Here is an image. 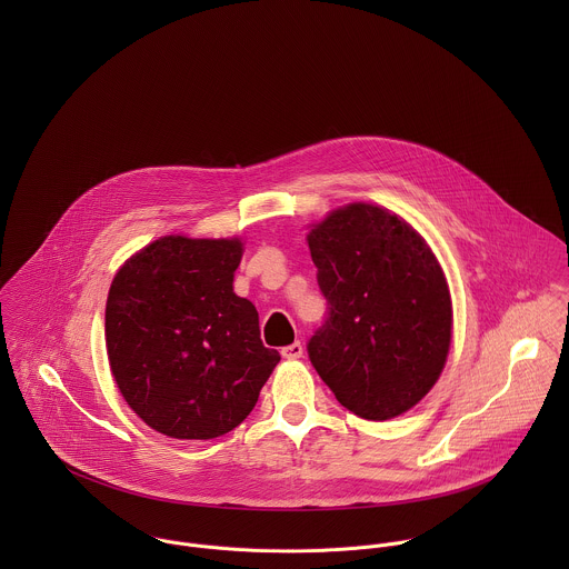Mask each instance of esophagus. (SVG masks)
Wrapping results in <instances>:
<instances>
[{
  "instance_id": "1",
  "label": "esophagus",
  "mask_w": 569,
  "mask_h": 569,
  "mask_svg": "<svg viewBox=\"0 0 569 569\" xmlns=\"http://www.w3.org/2000/svg\"><path fill=\"white\" fill-rule=\"evenodd\" d=\"M302 355H305V346L300 341H293V343L282 348V357L284 359H300Z\"/></svg>"
}]
</instances>
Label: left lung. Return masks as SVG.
Wrapping results in <instances>:
<instances>
[{"label": "left lung", "mask_w": 569, "mask_h": 569, "mask_svg": "<svg viewBox=\"0 0 569 569\" xmlns=\"http://www.w3.org/2000/svg\"><path fill=\"white\" fill-rule=\"evenodd\" d=\"M307 241L328 305L307 343L313 368L352 413H403L449 355L453 311L438 258L409 223L370 203L330 212Z\"/></svg>", "instance_id": "left-lung-1"}]
</instances>
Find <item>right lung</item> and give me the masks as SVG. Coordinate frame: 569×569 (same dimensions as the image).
<instances>
[{"label": "right lung", "mask_w": 569, "mask_h": 569, "mask_svg": "<svg viewBox=\"0 0 569 569\" xmlns=\"http://www.w3.org/2000/svg\"><path fill=\"white\" fill-rule=\"evenodd\" d=\"M239 239L162 237L116 273L104 311L111 375L156 431L210 440L239 427L280 361L234 293Z\"/></svg>", "instance_id": "add662e5"}]
</instances>
